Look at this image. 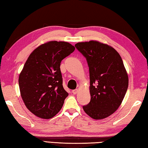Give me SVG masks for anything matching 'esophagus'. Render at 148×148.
Masks as SVG:
<instances>
[{
    "instance_id": "esophagus-1",
    "label": "esophagus",
    "mask_w": 148,
    "mask_h": 148,
    "mask_svg": "<svg viewBox=\"0 0 148 148\" xmlns=\"http://www.w3.org/2000/svg\"><path fill=\"white\" fill-rule=\"evenodd\" d=\"M77 92H78V89H74V90H73V91H72V93H73L74 95L77 94Z\"/></svg>"
}]
</instances>
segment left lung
<instances>
[{
	"mask_svg": "<svg viewBox=\"0 0 148 148\" xmlns=\"http://www.w3.org/2000/svg\"><path fill=\"white\" fill-rule=\"evenodd\" d=\"M75 46L89 68L91 101L83 106L84 112L94 119L106 118L118 109L128 88L121 57L114 47L97 40L78 42Z\"/></svg>",
	"mask_w": 148,
	"mask_h": 148,
	"instance_id": "1",
	"label": "left lung"
}]
</instances>
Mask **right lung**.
<instances>
[{
	"instance_id": "obj_1",
	"label": "right lung",
	"mask_w": 148,
	"mask_h": 148,
	"mask_svg": "<svg viewBox=\"0 0 148 148\" xmlns=\"http://www.w3.org/2000/svg\"><path fill=\"white\" fill-rule=\"evenodd\" d=\"M75 50L69 42L49 41L30 54L19 76L20 94L31 113L50 119L61 110L69 93L62 87L61 62Z\"/></svg>"
}]
</instances>
